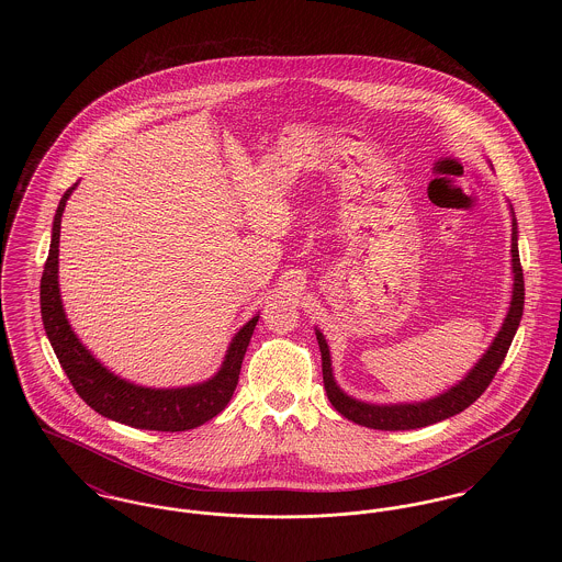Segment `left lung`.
Wrapping results in <instances>:
<instances>
[{
  "label": "left lung",
  "instance_id": "obj_1",
  "mask_svg": "<svg viewBox=\"0 0 562 562\" xmlns=\"http://www.w3.org/2000/svg\"><path fill=\"white\" fill-rule=\"evenodd\" d=\"M512 301H509L508 316L502 324L497 337L493 344L482 353L476 367L465 374L453 387H449L445 394L434 396L424 402H404V404H371V402L356 401L348 396L335 381L333 367H330V351L326 346V339L316 328V339L321 346L322 376H324V390L330 404L349 422L371 429H417L426 428L431 424H438L442 419H449L457 413L465 411L472 402L481 398L482 392L488 387L497 369L502 367L506 353H508L512 339L518 330V324L522 318V305H525V280L522 268L518 257V225L512 213Z\"/></svg>",
  "mask_w": 562,
  "mask_h": 562
}]
</instances>
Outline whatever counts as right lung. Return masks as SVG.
Segmentation results:
<instances>
[{"instance_id": "right-lung-1", "label": "right lung", "mask_w": 562, "mask_h": 562, "mask_svg": "<svg viewBox=\"0 0 562 562\" xmlns=\"http://www.w3.org/2000/svg\"><path fill=\"white\" fill-rule=\"evenodd\" d=\"M74 188L67 189L58 202L54 214L53 241L50 252L42 273L40 305L42 322L50 339L54 353L69 376L71 385L80 394L81 401L99 415L120 422L136 429H156V431H186L206 424L216 417L227 402L232 401L234 390L240 379L241 360L250 344L252 330L259 316L250 318L232 339L221 369L209 381L188 385V387H143L131 383L117 374L111 373L71 330V324L65 316L60 289H58V240H60V216Z\"/></svg>"}]
</instances>
